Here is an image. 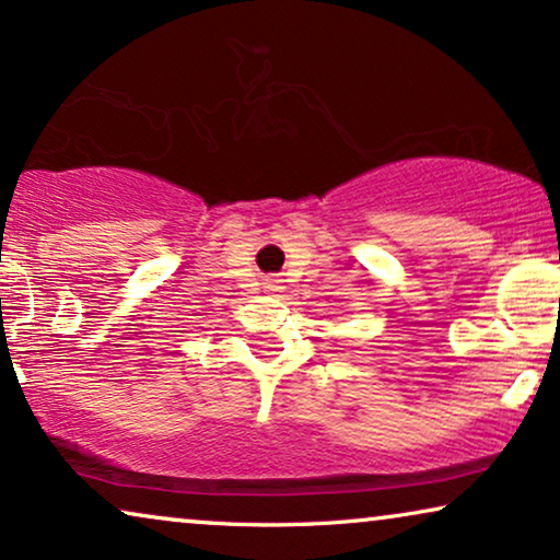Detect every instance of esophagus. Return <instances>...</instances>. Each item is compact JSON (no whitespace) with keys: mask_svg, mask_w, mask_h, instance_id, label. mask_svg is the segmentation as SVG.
<instances>
[{"mask_svg":"<svg viewBox=\"0 0 560 560\" xmlns=\"http://www.w3.org/2000/svg\"><path fill=\"white\" fill-rule=\"evenodd\" d=\"M267 288H270V290H280V285H278V280H270V282H267Z\"/></svg>","mask_w":560,"mask_h":560,"instance_id":"obj_1","label":"esophagus"}]
</instances>
